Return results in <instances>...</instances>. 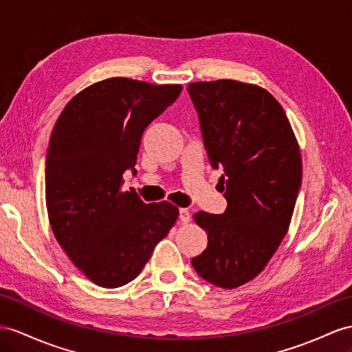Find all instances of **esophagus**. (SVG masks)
Masks as SVG:
<instances>
[{
	"label": "esophagus",
	"mask_w": 352,
	"mask_h": 352,
	"mask_svg": "<svg viewBox=\"0 0 352 352\" xmlns=\"http://www.w3.org/2000/svg\"><path fill=\"white\" fill-rule=\"evenodd\" d=\"M179 220H182V223H188L192 219V214L190 211H188L187 208H179Z\"/></svg>",
	"instance_id": "34e87169"
}]
</instances>
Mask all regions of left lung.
Listing matches in <instances>:
<instances>
[{"mask_svg":"<svg viewBox=\"0 0 352 352\" xmlns=\"http://www.w3.org/2000/svg\"><path fill=\"white\" fill-rule=\"evenodd\" d=\"M210 164L221 169L228 208L199 211L208 247L192 258L205 281L236 288L256 278L288 230L302 184L299 144L266 89L236 80L190 83Z\"/></svg>","mask_w":352,"mask_h":352,"instance_id":"obj_1","label":"left lung"}]
</instances>
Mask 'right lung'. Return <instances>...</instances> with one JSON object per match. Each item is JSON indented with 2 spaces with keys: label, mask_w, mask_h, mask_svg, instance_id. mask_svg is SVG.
I'll return each instance as SVG.
<instances>
[{
  "label": "right lung",
  "mask_w": 352,
  "mask_h": 352,
  "mask_svg": "<svg viewBox=\"0 0 352 352\" xmlns=\"http://www.w3.org/2000/svg\"><path fill=\"white\" fill-rule=\"evenodd\" d=\"M182 85L113 77L86 87L60 113L46 156V205L59 245L94 284L137 278L178 217L169 202L122 192L142 132L173 105Z\"/></svg>",
  "instance_id": "add662e5"
}]
</instances>
